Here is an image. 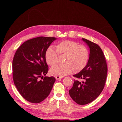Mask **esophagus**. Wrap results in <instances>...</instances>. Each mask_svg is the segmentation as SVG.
Returning <instances> with one entry per match:
<instances>
[{
    "instance_id": "esophagus-1",
    "label": "esophagus",
    "mask_w": 122,
    "mask_h": 122,
    "mask_svg": "<svg viewBox=\"0 0 122 122\" xmlns=\"http://www.w3.org/2000/svg\"><path fill=\"white\" fill-rule=\"evenodd\" d=\"M63 77V76H55V78H56V80H59V79H60V78H62Z\"/></svg>"
}]
</instances>
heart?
Segmentation results:
<instances>
[{"mask_svg": "<svg viewBox=\"0 0 122 122\" xmlns=\"http://www.w3.org/2000/svg\"><path fill=\"white\" fill-rule=\"evenodd\" d=\"M56 50L49 46L45 53L47 64L52 66L56 63L59 55H66V65H56L51 68V73L54 75L63 76L71 73L74 68L76 71L83 69L87 63L89 53L83 45H78L73 41L65 40L56 46Z\"/></svg>", "mask_w": 122, "mask_h": 122, "instance_id": "obj_1", "label": "heart"}]
</instances>
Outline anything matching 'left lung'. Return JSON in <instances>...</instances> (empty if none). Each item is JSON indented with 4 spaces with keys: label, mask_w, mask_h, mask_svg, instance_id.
<instances>
[{
    "label": "left lung",
    "mask_w": 122,
    "mask_h": 122,
    "mask_svg": "<svg viewBox=\"0 0 122 122\" xmlns=\"http://www.w3.org/2000/svg\"><path fill=\"white\" fill-rule=\"evenodd\" d=\"M89 47L90 54L86 67L74 77L82 81L75 80L69 95L80 105L88 104L100 95L104 87L107 79V68L106 57L100 47L95 43L82 38Z\"/></svg>",
    "instance_id": "1"
}]
</instances>
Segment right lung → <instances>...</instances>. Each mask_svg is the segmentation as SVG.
Listing matches in <instances>:
<instances>
[{
	"instance_id": "obj_1",
	"label": "right lung",
	"mask_w": 122,
	"mask_h": 122,
	"mask_svg": "<svg viewBox=\"0 0 122 122\" xmlns=\"http://www.w3.org/2000/svg\"><path fill=\"white\" fill-rule=\"evenodd\" d=\"M56 39L45 36L30 39L24 42L15 53L12 62L13 82L20 95L28 102H42L52 89L55 77L43 76L48 71L45 53ZM40 78L43 80H40Z\"/></svg>"
}]
</instances>
